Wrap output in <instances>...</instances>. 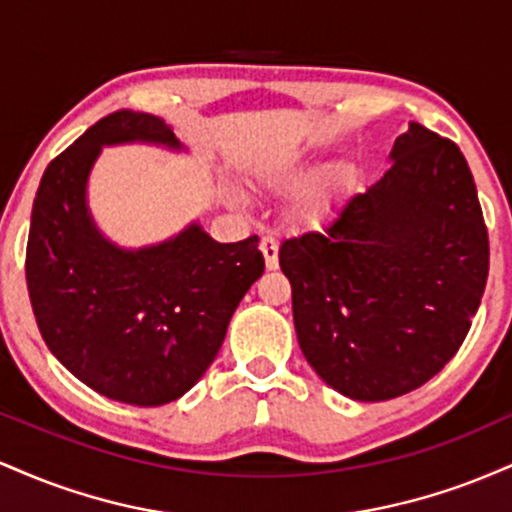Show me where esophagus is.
<instances>
[{"label": "esophagus", "mask_w": 512, "mask_h": 512, "mask_svg": "<svg viewBox=\"0 0 512 512\" xmlns=\"http://www.w3.org/2000/svg\"><path fill=\"white\" fill-rule=\"evenodd\" d=\"M260 250L264 255V264H267V269L279 267V243H276V238L264 236L260 243Z\"/></svg>", "instance_id": "esophagus-1"}]
</instances>
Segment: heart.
<instances>
[{
    "mask_svg": "<svg viewBox=\"0 0 512 512\" xmlns=\"http://www.w3.org/2000/svg\"><path fill=\"white\" fill-rule=\"evenodd\" d=\"M298 180L296 170H286V173H276L267 182L274 187H286L293 185ZM344 185V170H330V173L315 175L313 180H308L298 190V195L291 202V214L296 221L303 223H315L322 221L330 209L337 202L339 190Z\"/></svg>",
    "mask_w": 512,
    "mask_h": 512,
    "instance_id": "1",
    "label": "heart"
}]
</instances>
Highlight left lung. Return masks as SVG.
Returning a JSON list of instances; mask_svg holds the SVG:
<instances>
[{"label":"left lung","instance_id":"obj_1","mask_svg":"<svg viewBox=\"0 0 512 512\" xmlns=\"http://www.w3.org/2000/svg\"><path fill=\"white\" fill-rule=\"evenodd\" d=\"M390 161L320 233L279 250L303 356L358 402L428 383L462 346L489 276V233L460 146L411 122Z\"/></svg>","mask_w":512,"mask_h":512}]
</instances>
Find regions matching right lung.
Wrapping results in <instances>:
<instances>
[{
  "mask_svg": "<svg viewBox=\"0 0 512 512\" xmlns=\"http://www.w3.org/2000/svg\"><path fill=\"white\" fill-rule=\"evenodd\" d=\"M180 149L161 117L115 110L40 180L26 248L38 330L57 361L101 395L158 407L190 390L219 354L240 298L260 279V238L216 243L190 223L151 248L122 250L93 223L86 182L103 146Z\"/></svg>",
  "mask_w": 512,
  "mask_h": 512,
  "instance_id": "right-lung-1",
  "label": "right lung"
}]
</instances>
